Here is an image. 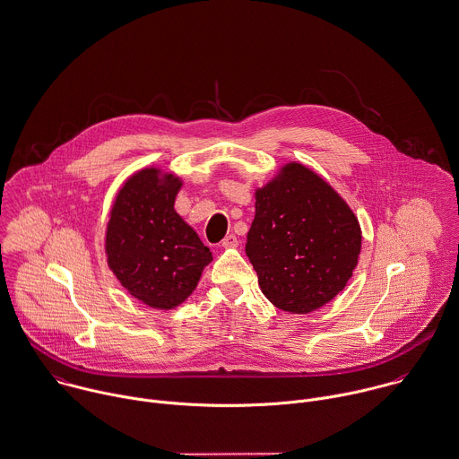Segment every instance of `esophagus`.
Instances as JSON below:
<instances>
[{"label": "esophagus", "mask_w": 459, "mask_h": 459, "mask_svg": "<svg viewBox=\"0 0 459 459\" xmlns=\"http://www.w3.org/2000/svg\"><path fill=\"white\" fill-rule=\"evenodd\" d=\"M221 247H223V248H236V247H238V238H236L234 234L225 236V239L221 241Z\"/></svg>", "instance_id": "obj_1"}]
</instances>
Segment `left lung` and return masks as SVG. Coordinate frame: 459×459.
<instances>
[{
  "mask_svg": "<svg viewBox=\"0 0 459 459\" xmlns=\"http://www.w3.org/2000/svg\"><path fill=\"white\" fill-rule=\"evenodd\" d=\"M362 229L346 200L308 167L289 161L255 189L247 255L276 308L308 314L350 281Z\"/></svg>",
  "mask_w": 459,
  "mask_h": 459,
  "instance_id": "8db88e82",
  "label": "left lung"
}]
</instances>
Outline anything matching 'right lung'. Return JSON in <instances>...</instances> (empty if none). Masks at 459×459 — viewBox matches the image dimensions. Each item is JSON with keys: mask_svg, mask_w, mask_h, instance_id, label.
Here are the masks:
<instances>
[{"mask_svg": "<svg viewBox=\"0 0 459 459\" xmlns=\"http://www.w3.org/2000/svg\"><path fill=\"white\" fill-rule=\"evenodd\" d=\"M181 187L179 176L145 167L120 186L106 225L108 268L133 298L158 310L184 303L212 261L174 209Z\"/></svg>", "mask_w": 459, "mask_h": 459, "instance_id": "1", "label": "right lung"}]
</instances>
